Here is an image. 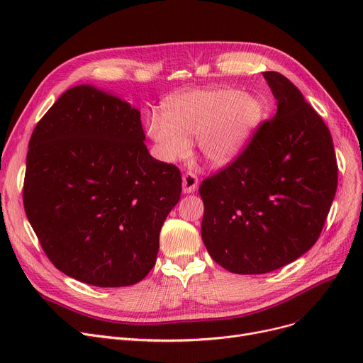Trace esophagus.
<instances>
[{
    "mask_svg": "<svg viewBox=\"0 0 363 363\" xmlns=\"http://www.w3.org/2000/svg\"><path fill=\"white\" fill-rule=\"evenodd\" d=\"M197 185H199L197 175L193 174V172H185L182 175V191L185 194H191L196 191Z\"/></svg>",
    "mask_w": 363,
    "mask_h": 363,
    "instance_id": "1",
    "label": "esophagus"
}]
</instances>
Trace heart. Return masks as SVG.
Segmentation results:
<instances>
[{
    "label": "heart",
    "instance_id": "1",
    "mask_svg": "<svg viewBox=\"0 0 363 363\" xmlns=\"http://www.w3.org/2000/svg\"><path fill=\"white\" fill-rule=\"evenodd\" d=\"M264 118L262 101L238 89H194L172 97L163 116L152 114L147 133L164 162L188 155L197 135L201 155L215 166L234 162L249 145Z\"/></svg>",
    "mask_w": 363,
    "mask_h": 363
}]
</instances>
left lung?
<instances>
[{"mask_svg": "<svg viewBox=\"0 0 363 363\" xmlns=\"http://www.w3.org/2000/svg\"><path fill=\"white\" fill-rule=\"evenodd\" d=\"M263 76L277 114L199 188L206 249L241 275L272 272L306 253L320 235L338 181L327 125L284 74Z\"/></svg>", "mask_w": 363, "mask_h": 363, "instance_id": "1", "label": "left lung"}]
</instances>
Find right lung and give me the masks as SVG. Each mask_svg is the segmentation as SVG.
Returning <instances> with one entry per match:
<instances>
[{"label": "right lung", "instance_id": "obj_1", "mask_svg": "<svg viewBox=\"0 0 363 363\" xmlns=\"http://www.w3.org/2000/svg\"><path fill=\"white\" fill-rule=\"evenodd\" d=\"M141 113L91 85L62 94L36 123L25 212L57 269L95 287H126L152 269L181 172L150 156Z\"/></svg>", "mask_w": 363, "mask_h": 363}]
</instances>
